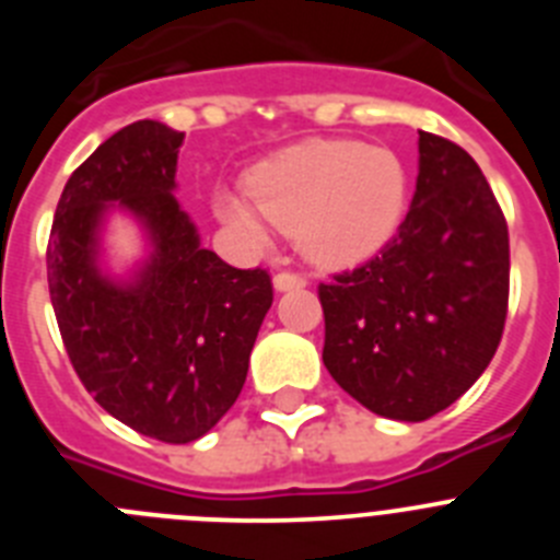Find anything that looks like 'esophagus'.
I'll use <instances>...</instances> for the list:
<instances>
[{
  "label": "esophagus",
  "instance_id": "1",
  "mask_svg": "<svg viewBox=\"0 0 560 560\" xmlns=\"http://www.w3.org/2000/svg\"><path fill=\"white\" fill-rule=\"evenodd\" d=\"M305 285H308L305 275H296V271H280V275H275V289L277 291L305 289Z\"/></svg>",
  "mask_w": 560,
  "mask_h": 560
}]
</instances>
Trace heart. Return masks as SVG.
I'll return each instance as SVG.
<instances>
[{
    "label": "heart",
    "mask_w": 560,
    "mask_h": 560,
    "mask_svg": "<svg viewBox=\"0 0 560 560\" xmlns=\"http://www.w3.org/2000/svg\"><path fill=\"white\" fill-rule=\"evenodd\" d=\"M248 192H215L221 221L266 241L296 232L305 255L345 269L378 255L398 232L409 199L398 153L359 140H311L255 167Z\"/></svg>",
    "instance_id": "1"
}]
</instances>
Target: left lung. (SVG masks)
<instances>
[{
    "instance_id": "8db88e82",
    "label": "left lung",
    "mask_w": 560,
    "mask_h": 560,
    "mask_svg": "<svg viewBox=\"0 0 560 560\" xmlns=\"http://www.w3.org/2000/svg\"><path fill=\"white\" fill-rule=\"evenodd\" d=\"M412 207L384 249L319 283L323 361L381 418L427 420L485 373L502 341L511 241L477 162L418 131Z\"/></svg>"
}]
</instances>
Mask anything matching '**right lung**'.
<instances>
[{
    "label": "right lung",
    "instance_id": "right-lung-1",
    "mask_svg": "<svg viewBox=\"0 0 560 560\" xmlns=\"http://www.w3.org/2000/svg\"><path fill=\"white\" fill-rule=\"evenodd\" d=\"M182 140L156 120L112 133L69 176L47 244L49 300L83 387L133 432L176 446L230 412L275 300L269 271L235 269L201 246L173 196ZM112 206L152 241L131 281L103 276L96 260Z\"/></svg>",
    "mask_w": 560,
    "mask_h": 560
}]
</instances>
